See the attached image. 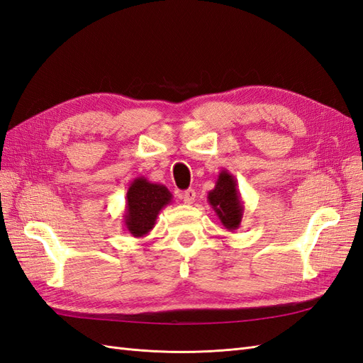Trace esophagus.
<instances>
[{
	"mask_svg": "<svg viewBox=\"0 0 363 363\" xmlns=\"http://www.w3.org/2000/svg\"><path fill=\"white\" fill-rule=\"evenodd\" d=\"M182 199H183V201H184L186 204H192L194 200H195V191H194V189L184 191L183 195H182Z\"/></svg>",
	"mask_w": 363,
	"mask_h": 363,
	"instance_id": "1",
	"label": "esophagus"
}]
</instances>
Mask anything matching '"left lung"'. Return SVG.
Instances as JSON below:
<instances>
[{"mask_svg":"<svg viewBox=\"0 0 363 363\" xmlns=\"http://www.w3.org/2000/svg\"><path fill=\"white\" fill-rule=\"evenodd\" d=\"M208 201L224 228L230 232L240 228L244 203L237 189V180L228 169H221L218 174L215 188L208 194Z\"/></svg>","mask_w":363,"mask_h":363,"instance_id":"8db88e82","label":"left lung"}]
</instances>
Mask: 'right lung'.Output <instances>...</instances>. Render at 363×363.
I'll use <instances>...</instances> for the list:
<instances>
[{
    "label": "right lung",
    "instance_id": "obj_1",
    "mask_svg": "<svg viewBox=\"0 0 363 363\" xmlns=\"http://www.w3.org/2000/svg\"><path fill=\"white\" fill-rule=\"evenodd\" d=\"M172 201V194L163 184L151 183L145 177L131 182L126 192L123 228L131 237L142 238L155 226L159 213Z\"/></svg>",
    "mask_w": 363,
    "mask_h": 363
}]
</instances>
